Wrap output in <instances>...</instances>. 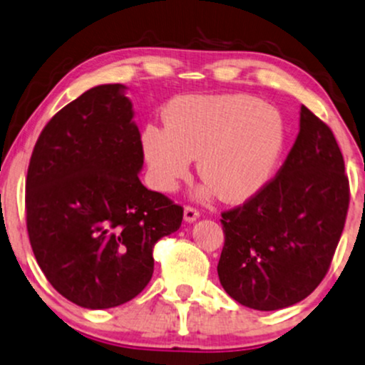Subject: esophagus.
I'll return each instance as SVG.
<instances>
[{
  "instance_id": "obj_1",
  "label": "esophagus",
  "mask_w": 365,
  "mask_h": 365,
  "mask_svg": "<svg viewBox=\"0 0 365 365\" xmlns=\"http://www.w3.org/2000/svg\"><path fill=\"white\" fill-rule=\"evenodd\" d=\"M197 218H200V211H197L195 206H186V208H184V220H186V222H195Z\"/></svg>"
}]
</instances>
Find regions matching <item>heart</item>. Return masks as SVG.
I'll use <instances>...</instances> for the list:
<instances>
[{
  "mask_svg": "<svg viewBox=\"0 0 365 365\" xmlns=\"http://www.w3.org/2000/svg\"><path fill=\"white\" fill-rule=\"evenodd\" d=\"M142 140L157 190H178L200 157V174L210 181L200 195L218 190L225 201L242 203L271 181L287 130L276 108L254 96H187L169 108L168 127L150 125Z\"/></svg>",
  "mask_w": 365,
  "mask_h": 365,
  "instance_id": "b5f03b06",
  "label": "heart"
}]
</instances>
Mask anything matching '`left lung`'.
Masks as SVG:
<instances>
[{
  "mask_svg": "<svg viewBox=\"0 0 365 365\" xmlns=\"http://www.w3.org/2000/svg\"><path fill=\"white\" fill-rule=\"evenodd\" d=\"M350 201L344 155L330 127L301 106L299 133L277 174L222 213L223 289L244 307L299 303L327 276Z\"/></svg>",
  "mask_w": 365,
  "mask_h": 365,
  "instance_id": "obj_1",
  "label": "left lung"
}]
</instances>
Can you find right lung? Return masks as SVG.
<instances>
[{"mask_svg":"<svg viewBox=\"0 0 365 365\" xmlns=\"http://www.w3.org/2000/svg\"><path fill=\"white\" fill-rule=\"evenodd\" d=\"M123 84L81 94L45 125L25 186L35 259L78 307H120L154 272V245L181 227L182 206L138 179L143 147Z\"/></svg>","mask_w":365,"mask_h":365,"instance_id":"add662e5","label":"right lung"}]
</instances>
